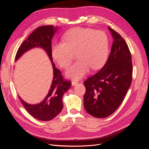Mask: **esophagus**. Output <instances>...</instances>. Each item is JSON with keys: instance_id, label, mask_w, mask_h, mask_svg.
Instances as JSON below:
<instances>
[{"instance_id": "1", "label": "esophagus", "mask_w": 149, "mask_h": 149, "mask_svg": "<svg viewBox=\"0 0 149 149\" xmlns=\"http://www.w3.org/2000/svg\"><path fill=\"white\" fill-rule=\"evenodd\" d=\"M78 83V81L77 80H72V85L74 86V85H75L76 84Z\"/></svg>"}]
</instances>
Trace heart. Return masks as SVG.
<instances>
[{"instance_id":"obj_1","label":"heart","mask_w":149,"mask_h":149,"mask_svg":"<svg viewBox=\"0 0 149 149\" xmlns=\"http://www.w3.org/2000/svg\"><path fill=\"white\" fill-rule=\"evenodd\" d=\"M65 42L55 43L52 47V56L57 64L67 68L77 53V61L66 71L72 79H80L90 69H98L106 62L109 52V40L102 31L88 28L70 29L63 36Z\"/></svg>"}]
</instances>
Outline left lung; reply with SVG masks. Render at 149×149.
Returning a JSON list of instances; mask_svg holds the SVG:
<instances>
[{
    "label": "left lung",
    "mask_w": 149,
    "mask_h": 149,
    "mask_svg": "<svg viewBox=\"0 0 149 149\" xmlns=\"http://www.w3.org/2000/svg\"><path fill=\"white\" fill-rule=\"evenodd\" d=\"M113 39L109 57L99 72L84 81V106L91 115L106 118L112 115L126 96L132 80V56L124 38L108 27Z\"/></svg>",
    "instance_id": "8db88e82"
}]
</instances>
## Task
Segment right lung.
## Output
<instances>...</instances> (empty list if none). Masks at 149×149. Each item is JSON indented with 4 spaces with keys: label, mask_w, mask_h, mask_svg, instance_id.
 Returning a JSON list of instances; mask_svg holds the SVG:
<instances>
[{
    "label": "right lung",
    "mask_w": 149,
    "mask_h": 149,
    "mask_svg": "<svg viewBox=\"0 0 149 149\" xmlns=\"http://www.w3.org/2000/svg\"><path fill=\"white\" fill-rule=\"evenodd\" d=\"M57 30L53 25L41 26L35 29L26 40L19 48L15 57V61L19 59L23 53L34 47H40L45 50L51 61L54 70V77L51 89L45 98L37 104H29L19 96L23 106L28 113L37 120L47 121L54 118L61 111L62 98L64 93L69 90L71 81L64 79L60 70L55 66L52 57L51 40Z\"/></svg>",
    "instance_id": "obj_1"
}]
</instances>
